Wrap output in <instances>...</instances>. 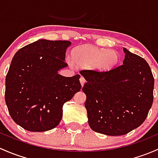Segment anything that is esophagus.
Wrapping results in <instances>:
<instances>
[{
    "label": "esophagus",
    "mask_w": 158,
    "mask_h": 158,
    "mask_svg": "<svg viewBox=\"0 0 158 158\" xmlns=\"http://www.w3.org/2000/svg\"><path fill=\"white\" fill-rule=\"evenodd\" d=\"M80 82H81V86H82V87H83V86H84V84L86 83L85 78H84V77H81V78H80Z\"/></svg>",
    "instance_id": "esophagus-1"
}]
</instances>
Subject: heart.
I'll list each match as a JSON object with an SVG mask.
<instances>
[{
    "label": "heart",
    "mask_w": 158,
    "mask_h": 158,
    "mask_svg": "<svg viewBox=\"0 0 158 158\" xmlns=\"http://www.w3.org/2000/svg\"><path fill=\"white\" fill-rule=\"evenodd\" d=\"M74 63L81 67H90L98 71H108L118 64V53L115 50L100 48L93 45H81L72 51ZM71 65L73 63L68 61Z\"/></svg>",
    "instance_id": "obj_1"
}]
</instances>
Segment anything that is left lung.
<instances>
[{
  "label": "left lung",
  "mask_w": 158,
  "mask_h": 158,
  "mask_svg": "<svg viewBox=\"0 0 158 158\" xmlns=\"http://www.w3.org/2000/svg\"><path fill=\"white\" fill-rule=\"evenodd\" d=\"M122 65L109 71L83 70L82 90L91 129L107 135H123L141 126L153 103L154 79L150 66L123 48Z\"/></svg>",
  "instance_id": "1"
}]
</instances>
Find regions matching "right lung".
Returning a JSON list of instances; mask_svg holds the SVG:
<instances>
[{
	"mask_svg": "<svg viewBox=\"0 0 158 158\" xmlns=\"http://www.w3.org/2000/svg\"><path fill=\"white\" fill-rule=\"evenodd\" d=\"M69 41L40 40L18 50L6 76L5 102L14 122L30 131L54 128L62 107L81 90L80 74L64 77Z\"/></svg>",
	"mask_w": 158,
	"mask_h": 158,
	"instance_id": "obj_1",
	"label": "right lung"
}]
</instances>
